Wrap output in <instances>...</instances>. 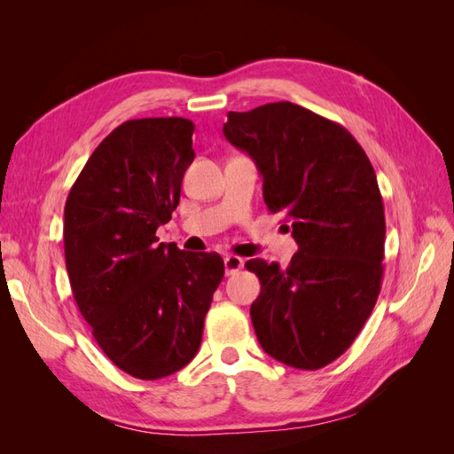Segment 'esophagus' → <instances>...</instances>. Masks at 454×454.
Masks as SVG:
<instances>
[{"label":"esophagus","instance_id":"obj_1","mask_svg":"<svg viewBox=\"0 0 454 454\" xmlns=\"http://www.w3.org/2000/svg\"><path fill=\"white\" fill-rule=\"evenodd\" d=\"M223 263H225V274H227V277H232V274H237L244 267V261L239 255H227L223 259Z\"/></svg>","mask_w":454,"mask_h":454}]
</instances>
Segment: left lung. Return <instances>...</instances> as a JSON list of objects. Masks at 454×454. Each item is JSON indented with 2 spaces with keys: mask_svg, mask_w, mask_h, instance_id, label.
Returning a JSON list of instances; mask_svg holds the SVG:
<instances>
[{
  "mask_svg": "<svg viewBox=\"0 0 454 454\" xmlns=\"http://www.w3.org/2000/svg\"><path fill=\"white\" fill-rule=\"evenodd\" d=\"M223 134L254 159L267 208L286 214L299 246L286 269L246 263L261 282L250 309L259 345L290 367L320 369L352 345L380 292L375 170L345 127L292 102L229 112Z\"/></svg>",
  "mask_w": 454,
  "mask_h": 454,
  "instance_id": "left-lung-1",
  "label": "left lung"
}]
</instances>
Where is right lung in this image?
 <instances>
[{"instance_id": "right-lung-1", "label": "right lung", "mask_w": 454, "mask_h": 454, "mask_svg": "<svg viewBox=\"0 0 454 454\" xmlns=\"http://www.w3.org/2000/svg\"><path fill=\"white\" fill-rule=\"evenodd\" d=\"M184 117L132 119L94 149L64 208V254L75 303L104 354L155 380L185 367L223 278L217 254L157 244L195 159Z\"/></svg>"}]
</instances>
